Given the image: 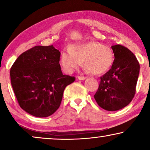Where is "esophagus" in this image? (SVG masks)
<instances>
[{
  "instance_id": "34e87169",
  "label": "esophagus",
  "mask_w": 150,
  "mask_h": 150,
  "mask_svg": "<svg viewBox=\"0 0 150 150\" xmlns=\"http://www.w3.org/2000/svg\"><path fill=\"white\" fill-rule=\"evenodd\" d=\"M77 79L79 80H81V81H83V80H85L86 79V77H85V76H78Z\"/></svg>"
}]
</instances>
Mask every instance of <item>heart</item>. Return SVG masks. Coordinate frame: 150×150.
I'll list each match as a JSON object with an SVG mask.
<instances>
[{"mask_svg":"<svg viewBox=\"0 0 150 150\" xmlns=\"http://www.w3.org/2000/svg\"><path fill=\"white\" fill-rule=\"evenodd\" d=\"M89 74L99 75L111 68L114 53L108 46L101 43L90 42L76 44L66 48L61 53L59 63L63 71L71 74L82 64Z\"/></svg>","mask_w":150,"mask_h":150,"instance_id":"b5f03b06","label":"heart"}]
</instances>
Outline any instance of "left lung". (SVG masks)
<instances>
[{"label":"left lung","instance_id":"8db88e82","mask_svg":"<svg viewBox=\"0 0 150 150\" xmlns=\"http://www.w3.org/2000/svg\"><path fill=\"white\" fill-rule=\"evenodd\" d=\"M111 48L114 63L100 77L94 98L103 109L115 111L128 105L134 98L140 65L134 54L126 47L117 44Z\"/></svg>","mask_w":150,"mask_h":150}]
</instances>
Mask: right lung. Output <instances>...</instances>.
<instances>
[{
    "instance_id": "1",
    "label": "right lung",
    "mask_w": 150,
    "mask_h": 150,
    "mask_svg": "<svg viewBox=\"0 0 150 150\" xmlns=\"http://www.w3.org/2000/svg\"><path fill=\"white\" fill-rule=\"evenodd\" d=\"M61 52L53 46H37L20 55L10 69L20 106L37 117H46L60 106L65 87L75 78L63 75Z\"/></svg>"
}]
</instances>
